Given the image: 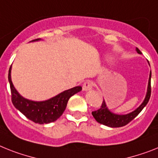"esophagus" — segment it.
<instances>
[{
  "instance_id": "34e87169",
  "label": "esophagus",
  "mask_w": 158,
  "mask_h": 158,
  "mask_svg": "<svg viewBox=\"0 0 158 158\" xmlns=\"http://www.w3.org/2000/svg\"><path fill=\"white\" fill-rule=\"evenodd\" d=\"M92 86H93V83L91 81L87 80L85 83H83V91H90V90L92 89Z\"/></svg>"
}]
</instances>
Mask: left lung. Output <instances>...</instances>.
Returning a JSON list of instances; mask_svg holds the SVG:
<instances>
[{
	"instance_id": "1",
	"label": "left lung",
	"mask_w": 158,
	"mask_h": 158,
	"mask_svg": "<svg viewBox=\"0 0 158 158\" xmlns=\"http://www.w3.org/2000/svg\"><path fill=\"white\" fill-rule=\"evenodd\" d=\"M136 50L137 53L140 54V51L138 48H136ZM149 63V62H148ZM151 95V71L149 74V83H148V87H147V92L145 98H144V101L142 102V104L139 106L138 108L134 110L133 112H130V113L125 114V115H119V114L113 113L110 111L108 108L107 105H106L105 101H103L102 105L100 108L96 111L91 112L93 117L95 118V120L99 123V124H104L106 126L111 127V128H119V127L124 126L128 124L130 121H132L135 117H136L141 111L143 108L146 106L148 104V102L149 100Z\"/></svg>"
}]
</instances>
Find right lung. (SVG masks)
<instances>
[{"label": "right lung", "mask_w": 158, "mask_h": 158, "mask_svg": "<svg viewBox=\"0 0 158 158\" xmlns=\"http://www.w3.org/2000/svg\"><path fill=\"white\" fill-rule=\"evenodd\" d=\"M39 40H41L40 38H38L31 42H37ZM11 68L12 66L9 70L8 79L11 90L12 103L24 116L37 124H49L58 120L67 108L69 99L82 90V87L78 86L66 90L47 100L33 101L24 98L16 90L11 80Z\"/></svg>", "instance_id": "right-lung-1"}]
</instances>
